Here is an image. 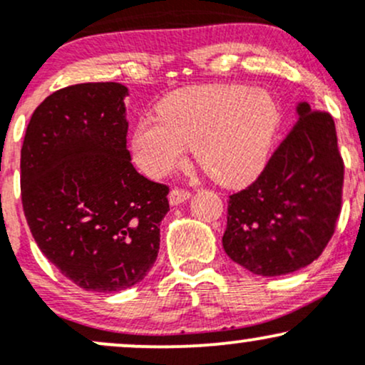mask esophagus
<instances>
[{
  "label": "esophagus",
  "mask_w": 365,
  "mask_h": 365,
  "mask_svg": "<svg viewBox=\"0 0 365 365\" xmlns=\"http://www.w3.org/2000/svg\"><path fill=\"white\" fill-rule=\"evenodd\" d=\"M188 197H190V190H185V188L175 187V188H171L168 199H170L171 206H178V204L185 202Z\"/></svg>",
  "instance_id": "34e87169"
}]
</instances>
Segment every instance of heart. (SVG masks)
<instances>
[{
  "label": "heart",
  "instance_id": "heart-1",
  "mask_svg": "<svg viewBox=\"0 0 365 365\" xmlns=\"http://www.w3.org/2000/svg\"><path fill=\"white\" fill-rule=\"evenodd\" d=\"M159 118L135 125L130 148L149 177H166L185 159L187 148L212 180L225 187L252 182L266 163L278 123L267 92L240 86H200L168 96Z\"/></svg>",
  "mask_w": 365,
  "mask_h": 365
}]
</instances>
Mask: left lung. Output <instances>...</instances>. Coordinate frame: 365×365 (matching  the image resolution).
I'll return each mask as SVG.
<instances>
[{
	"instance_id": "left-lung-1",
	"label": "left lung",
	"mask_w": 365,
	"mask_h": 365,
	"mask_svg": "<svg viewBox=\"0 0 365 365\" xmlns=\"http://www.w3.org/2000/svg\"><path fill=\"white\" fill-rule=\"evenodd\" d=\"M297 113L261 175L228 199L225 252L254 274L282 276L316 261L341 211L345 165L333 116L307 103Z\"/></svg>"
}]
</instances>
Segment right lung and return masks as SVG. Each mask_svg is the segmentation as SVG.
Here are the masks:
<instances>
[{
    "instance_id": "1",
    "label": "right lung",
    "mask_w": 365,
    "mask_h": 365,
    "mask_svg": "<svg viewBox=\"0 0 365 365\" xmlns=\"http://www.w3.org/2000/svg\"><path fill=\"white\" fill-rule=\"evenodd\" d=\"M128 89L77 83L36 108L20 153L22 206L37 247L91 292L140 283L156 262L170 188L133 168Z\"/></svg>"
}]
</instances>
